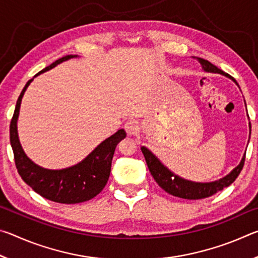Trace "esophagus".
I'll return each instance as SVG.
<instances>
[{"mask_svg": "<svg viewBox=\"0 0 258 258\" xmlns=\"http://www.w3.org/2000/svg\"><path fill=\"white\" fill-rule=\"evenodd\" d=\"M124 128H125L126 133H127L128 137H133V135H137L139 133V130H140L138 121H135V120L126 121L125 125H124Z\"/></svg>", "mask_w": 258, "mask_h": 258, "instance_id": "1", "label": "esophagus"}]
</instances>
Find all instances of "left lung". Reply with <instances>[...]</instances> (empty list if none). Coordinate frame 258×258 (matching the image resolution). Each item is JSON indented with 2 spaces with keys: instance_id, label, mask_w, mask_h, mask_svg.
<instances>
[{
  "instance_id": "1",
  "label": "left lung",
  "mask_w": 258,
  "mask_h": 258,
  "mask_svg": "<svg viewBox=\"0 0 258 258\" xmlns=\"http://www.w3.org/2000/svg\"><path fill=\"white\" fill-rule=\"evenodd\" d=\"M197 59L200 62V64H202V67L205 72L221 74V75L229 77L230 80H232L235 84L238 85L237 81H235L233 77H231L229 74H226L223 71H221L220 68L214 66V64L209 62L208 60H205L202 58H197ZM249 128H250V123H249ZM141 150H142L143 156H145L148 168H149L152 177L155 178V181L158 183V185L161 187V189H164L169 195L175 196V197L189 199V200H197V199H204V198L211 197V196L215 195L216 192L223 190L226 186H229L231 183H233L235 181V178L238 177L240 172H241L244 164V158H246V152H244L240 164L233 169L232 172L228 174L226 176H224L223 178H220V180L214 181V182L200 183V182L187 181V180H184V178L175 175V174L169 171L166 166L161 164V161L157 158V157L152 154L149 149H147L146 147H142Z\"/></svg>"
}]
</instances>
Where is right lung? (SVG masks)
Returning <instances> with one entry per match:
<instances>
[{"instance_id":"obj_1","label":"right lung","mask_w":258,"mask_h":258,"mask_svg":"<svg viewBox=\"0 0 258 258\" xmlns=\"http://www.w3.org/2000/svg\"><path fill=\"white\" fill-rule=\"evenodd\" d=\"M77 55H66L54 61L35 76L54 68L63 61ZM34 80V78H33ZM33 80H29L17 100L16 109L10 123V143L14 150L16 167L26 184L43 198L60 204H78L94 198L106 186L111 169V160L115 149L126 132L118 130L115 134L102 141L91 154L71 167L62 169H47L30 160L23 150L17 131L21 99Z\"/></svg>"}]
</instances>
